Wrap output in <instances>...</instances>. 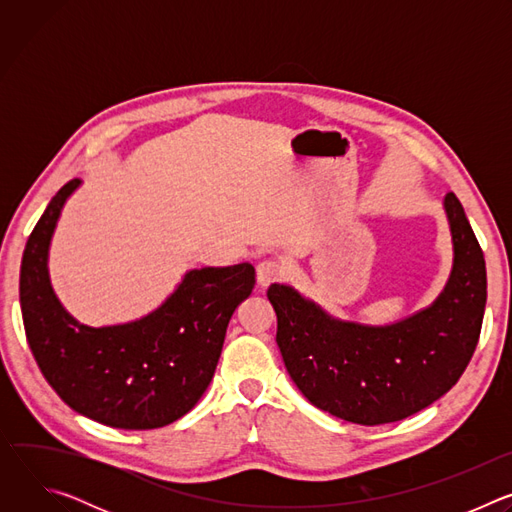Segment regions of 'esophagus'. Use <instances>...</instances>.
<instances>
[{
  "instance_id": "34e87169",
  "label": "esophagus",
  "mask_w": 512,
  "mask_h": 512,
  "mask_svg": "<svg viewBox=\"0 0 512 512\" xmlns=\"http://www.w3.org/2000/svg\"><path fill=\"white\" fill-rule=\"evenodd\" d=\"M283 275V267L277 261L265 259L257 265V285L259 287H267L273 281H277Z\"/></svg>"
}]
</instances>
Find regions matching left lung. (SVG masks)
Masks as SVG:
<instances>
[{"mask_svg":"<svg viewBox=\"0 0 512 512\" xmlns=\"http://www.w3.org/2000/svg\"><path fill=\"white\" fill-rule=\"evenodd\" d=\"M444 208L454 243L450 279L429 308L401 322L338 320L291 285L267 289L285 369L314 407L358 425L391 423L446 395L466 371L484 318L486 263L454 192Z\"/></svg>","mask_w":512,"mask_h":512,"instance_id":"8db88e82","label":"left lung"}]
</instances>
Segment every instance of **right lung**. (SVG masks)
Returning a JSON list of instances; mask_svg holds the SVG:
<instances>
[{
  "label": "right lung",
  "instance_id": "add662e5",
  "mask_svg": "<svg viewBox=\"0 0 512 512\" xmlns=\"http://www.w3.org/2000/svg\"><path fill=\"white\" fill-rule=\"evenodd\" d=\"M70 180L46 206L22 259L20 304L30 350L48 385L77 413L119 429H156L186 415L212 381L227 326L255 285V267H202L135 322L91 328L54 296L48 247Z\"/></svg>",
  "mask_w": 512,
  "mask_h": 512
}]
</instances>
